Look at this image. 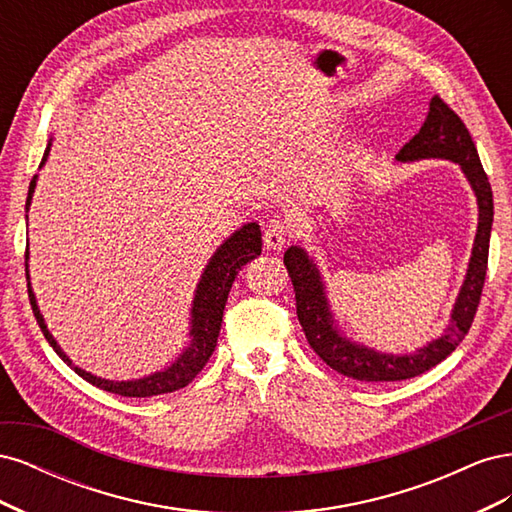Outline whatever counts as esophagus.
Masks as SVG:
<instances>
[{"label": "esophagus", "mask_w": 512, "mask_h": 512, "mask_svg": "<svg viewBox=\"0 0 512 512\" xmlns=\"http://www.w3.org/2000/svg\"><path fill=\"white\" fill-rule=\"evenodd\" d=\"M262 239H265V245L267 250H277L280 252L282 247L288 243L290 239V226L284 218H273L267 228H265V235H262Z\"/></svg>", "instance_id": "obj_1"}]
</instances>
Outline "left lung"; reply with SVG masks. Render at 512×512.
Instances as JSON below:
<instances>
[{"label":"left lung","instance_id":"1","mask_svg":"<svg viewBox=\"0 0 512 512\" xmlns=\"http://www.w3.org/2000/svg\"><path fill=\"white\" fill-rule=\"evenodd\" d=\"M421 158H444L457 162L472 183L478 198V230L468 277L455 303L451 324L436 342L406 356L380 354L376 350L350 344L348 339L333 329L320 275L312 260L305 256L301 247H290L284 254V265L294 288V299H297V316L307 344L337 374L361 382L408 380L442 363L468 335L480 297H483L493 224V194L466 123L440 96H433L423 128L397 153V160L401 162Z\"/></svg>","mask_w":512,"mask_h":512}]
</instances>
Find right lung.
Returning a JSON list of instances; mask_svg holds the SVG:
<instances>
[{"instance_id":"1","label":"right lung","mask_w":512,"mask_h":512,"mask_svg":"<svg viewBox=\"0 0 512 512\" xmlns=\"http://www.w3.org/2000/svg\"><path fill=\"white\" fill-rule=\"evenodd\" d=\"M46 156H49V147H46V151H44L42 164H44ZM34 188H36V177L32 179V183H29L27 203H25L27 209H29V200H32ZM260 250H262L260 226L247 224L241 230H237L235 235H232L220 247V250L215 252V256L207 265V269L203 273V280H200L198 290H196V299H194V307H192V333H190L192 342H190V346L185 348V352L166 371H158V374H153L143 380L111 382V380H102V378L91 376V374H87V371L74 367L68 356L59 350L49 329H46L32 288H29V303H32L34 316L40 324L46 342H49L53 346V350L61 356V361L68 363L76 371V374H79L83 380H87L89 384H94L102 391L115 393L121 397H151V395L173 393V391L183 389V386H188L200 374V369H203L207 365V361L211 359L215 346H218V335H220V327H222L224 305L228 299L230 286H232V282H235V277L241 271V267L247 265L250 260H254L256 256H260ZM25 275H27V247H25Z\"/></svg>"}]
</instances>
